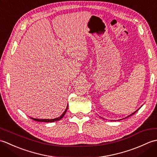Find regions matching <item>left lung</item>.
I'll use <instances>...</instances> for the list:
<instances>
[{"label":"left lung","mask_w":157,"mask_h":157,"mask_svg":"<svg viewBox=\"0 0 157 157\" xmlns=\"http://www.w3.org/2000/svg\"><path fill=\"white\" fill-rule=\"evenodd\" d=\"M138 110H137V111H136L135 112H134V113H132V114H131V115H129V116H128V117H125V118H127V117H130V116H132V115H134V113H135L136 112H137V111H138ZM120 120H121V119H120Z\"/></svg>","instance_id":"obj_1"}]
</instances>
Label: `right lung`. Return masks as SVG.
<instances>
[{"instance_id": "right-lung-1", "label": "right lung", "mask_w": 157, "mask_h": 157, "mask_svg": "<svg viewBox=\"0 0 157 157\" xmlns=\"http://www.w3.org/2000/svg\"><path fill=\"white\" fill-rule=\"evenodd\" d=\"M68 109V105L67 106V108L65 109V111L63 112V114L59 117L57 118H55V119H35V118H32L33 120H34V121H40V122H46V123H48V122H55V121H59L60 119H61L63 117H64V115H65V113L67 112V111Z\"/></svg>"}]
</instances>
